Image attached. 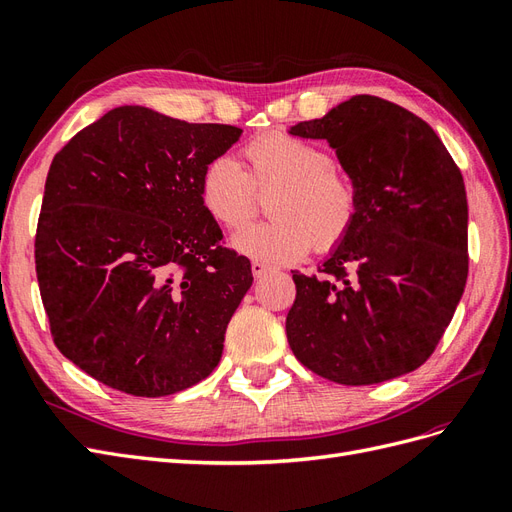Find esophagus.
<instances>
[{
    "label": "esophagus",
    "instance_id": "obj_1",
    "mask_svg": "<svg viewBox=\"0 0 512 512\" xmlns=\"http://www.w3.org/2000/svg\"><path fill=\"white\" fill-rule=\"evenodd\" d=\"M269 269H271V267L265 265V262H260V260H254V262H252V273H254V277H262Z\"/></svg>",
    "mask_w": 512,
    "mask_h": 512
}]
</instances>
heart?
<instances>
[{
  "mask_svg": "<svg viewBox=\"0 0 512 512\" xmlns=\"http://www.w3.org/2000/svg\"><path fill=\"white\" fill-rule=\"evenodd\" d=\"M243 160L245 168L218 156L200 175V203L228 230L252 220L258 194H271V220L239 230L232 237L235 250L256 260L294 262L309 245L329 252L344 241L359 211V190L327 149L275 132L247 143Z\"/></svg>",
  "mask_w": 512,
  "mask_h": 512,
  "instance_id": "b5f03b06",
  "label": "heart"
}]
</instances>
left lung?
<instances>
[{
    "label": "left lung",
    "instance_id": "1",
    "mask_svg": "<svg viewBox=\"0 0 512 512\" xmlns=\"http://www.w3.org/2000/svg\"><path fill=\"white\" fill-rule=\"evenodd\" d=\"M292 136L324 138L354 179L359 211L286 316L294 356L331 382L404 376L436 350L468 280V198L429 123L389 100L352 96Z\"/></svg>",
    "mask_w": 512,
    "mask_h": 512
}]
</instances>
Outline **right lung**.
<instances>
[{"label":"right lung","mask_w":512,"mask_h":512,"mask_svg":"<svg viewBox=\"0 0 512 512\" xmlns=\"http://www.w3.org/2000/svg\"><path fill=\"white\" fill-rule=\"evenodd\" d=\"M241 128L119 106L53 158L36 273L59 352L98 382L164 397L218 367L254 277L200 203Z\"/></svg>","instance_id":"obj_1"}]
</instances>
